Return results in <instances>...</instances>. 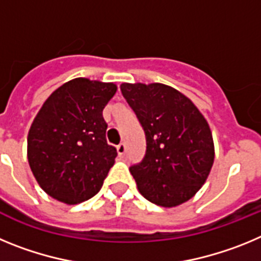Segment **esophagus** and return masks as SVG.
<instances>
[{
    "instance_id": "34e87169",
    "label": "esophagus",
    "mask_w": 261,
    "mask_h": 261,
    "mask_svg": "<svg viewBox=\"0 0 261 261\" xmlns=\"http://www.w3.org/2000/svg\"><path fill=\"white\" fill-rule=\"evenodd\" d=\"M116 150H117V154H119L120 156H123L124 154H125V150H126L125 144H124V142H121V144L117 145V146H116Z\"/></svg>"
}]
</instances>
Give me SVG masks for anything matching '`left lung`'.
I'll list each match as a JSON object with an SVG mask.
<instances>
[{
    "label": "left lung",
    "mask_w": 261,
    "mask_h": 261,
    "mask_svg": "<svg viewBox=\"0 0 261 261\" xmlns=\"http://www.w3.org/2000/svg\"><path fill=\"white\" fill-rule=\"evenodd\" d=\"M120 90L146 137L144 158L129 168L140 193L165 208L188 201L213 166L208 121L191 99L167 85L123 84Z\"/></svg>",
    "instance_id": "1"
}]
</instances>
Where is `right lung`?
<instances>
[{"mask_svg": "<svg viewBox=\"0 0 261 261\" xmlns=\"http://www.w3.org/2000/svg\"><path fill=\"white\" fill-rule=\"evenodd\" d=\"M116 85L71 80L49 95L34 119L27 156L39 186L68 205L91 199L102 188L117 151L106 141L103 108Z\"/></svg>", "mask_w": 261, "mask_h": 261, "instance_id": "1", "label": "right lung"}]
</instances>
